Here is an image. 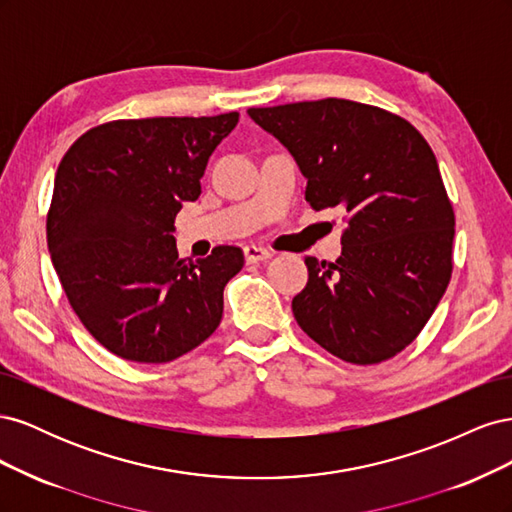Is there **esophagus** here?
Listing matches in <instances>:
<instances>
[{
	"label": "esophagus",
	"instance_id": "obj_1",
	"mask_svg": "<svg viewBox=\"0 0 512 512\" xmlns=\"http://www.w3.org/2000/svg\"><path fill=\"white\" fill-rule=\"evenodd\" d=\"M243 254H245V260L247 262H260V260H267L271 258V250H267V247H260V245H245L243 247Z\"/></svg>",
	"mask_w": 512,
	"mask_h": 512
}]
</instances>
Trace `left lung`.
Listing matches in <instances>:
<instances>
[{
	"instance_id": "obj_1",
	"label": "left lung",
	"mask_w": 512,
	"mask_h": 512,
	"mask_svg": "<svg viewBox=\"0 0 512 512\" xmlns=\"http://www.w3.org/2000/svg\"><path fill=\"white\" fill-rule=\"evenodd\" d=\"M247 115L299 164L309 205L348 213L342 256L305 258L309 280L292 299L299 327L346 363L391 359L423 331L451 282L455 213L431 147L406 119L352 100Z\"/></svg>"
}]
</instances>
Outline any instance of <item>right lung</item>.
<instances>
[{
    "instance_id": "add662e5",
    "label": "right lung",
    "mask_w": 512,
    "mask_h": 512,
    "mask_svg": "<svg viewBox=\"0 0 512 512\" xmlns=\"http://www.w3.org/2000/svg\"><path fill=\"white\" fill-rule=\"evenodd\" d=\"M237 121L239 113L108 121L59 162L46 215L53 267L85 329L121 359L175 361L218 329L243 252L218 245L185 262L173 230Z\"/></svg>"
}]
</instances>
